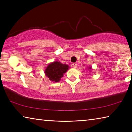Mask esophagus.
Segmentation results:
<instances>
[{
    "mask_svg": "<svg viewBox=\"0 0 132 132\" xmlns=\"http://www.w3.org/2000/svg\"><path fill=\"white\" fill-rule=\"evenodd\" d=\"M72 64H73V66L75 68H77V64L76 63H73Z\"/></svg>",
    "mask_w": 132,
    "mask_h": 132,
    "instance_id": "obj_1",
    "label": "esophagus"
}]
</instances>
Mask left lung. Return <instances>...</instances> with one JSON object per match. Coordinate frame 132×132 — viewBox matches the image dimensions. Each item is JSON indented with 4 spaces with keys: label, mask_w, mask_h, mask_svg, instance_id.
Segmentation results:
<instances>
[{
    "label": "left lung",
    "mask_w": 132,
    "mask_h": 132,
    "mask_svg": "<svg viewBox=\"0 0 132 132\" xmlns=\"http://www.w3.org/2000/svg\"><path fill=\"white\" fill-rule=\"evenodd\" d=\"M89 69H90V70H91V67H88V70H89Z\"/></svg>",
    "instance_id": "obj_1"
}]
</instances>
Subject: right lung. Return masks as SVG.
I'll return each mask as SVG.
<instances>
[{
  "instance_id": "add662e5",
  "label": "right lung",
  "mask_w": 132,
  "mask_h": 132,
  "mask_svg": "<svg viewBox=\"0 0 132 132\" xmlns=\"http://www.w3.org/2000/svg\"><path fill=\"white\" fill-rule=\"evenodd\" d=\"M69 68L70 67L68 64H62L61 62L55 61L48 64L45 69L44 73L51 81L59 82Z\"/></svg>"
}]
</instances>
